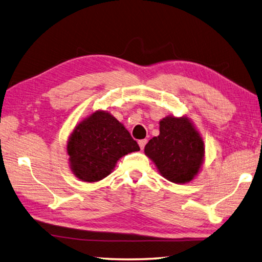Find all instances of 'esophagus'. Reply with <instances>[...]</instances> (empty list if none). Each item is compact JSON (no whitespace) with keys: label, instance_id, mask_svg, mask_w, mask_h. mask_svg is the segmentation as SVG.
Wrapping results in <instances>:
<instances>
[{"label":"esophagus","instance_id":"1","mask_svg":"<svg viewBox=\"0 0 262 262\" xmlns=\"http://www.w3.org/2000/svg\"><path fill=\"white\" fill-rule=\"evenodd\" d=\"M146 143H147V140H141V141H138V144H140V147H141L142 149H143L144 147H145Z\"/></svg>","mask_w":262,"mask_h":262}]
</instances>
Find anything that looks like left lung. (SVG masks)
Wrapping results in <instances>:
<instances>
[{
  "label": "left lung",
  "instance_id": "1",
  "mask_svg": "<svg viewBox=\"0 0 262 262\" xmlns=\"http://www.w3.org/2000/svg\"><path fill=\"white\" fill-rule=\"evenodd\" d=\"M144 152L165 179L174 183L191 181L204 160V142L187 117H165L160 135L146 144Z\"/></svg>",
  "mask_w": 262,
  "mask_h": 262
}]
</instances>
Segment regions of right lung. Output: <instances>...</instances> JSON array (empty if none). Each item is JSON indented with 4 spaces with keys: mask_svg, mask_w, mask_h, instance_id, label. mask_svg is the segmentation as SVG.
<instances>
[{
    "mask_svg": "<svg viewBox=\"0 0 262 262\" xmlns=\"http://www.w3.org/2000/svg\"><path fill=\"white\" fill-rule=\"evenodd\" d=\"M136 151L137 142L107 111H97L81 121L68 143L71 169L86 182L103 179L121 157Z\"/></svg>",
    "mask_w": 262,
    "mask_h": 262,
    "instance_id": "1",
    "label": "right lung"
}]
</instances>
